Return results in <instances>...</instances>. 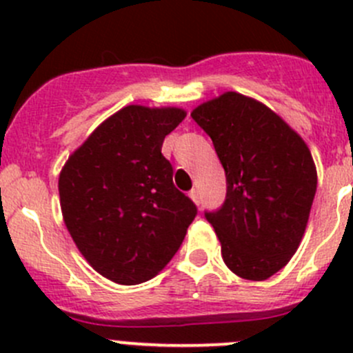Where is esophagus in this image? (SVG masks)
Returning a JSON list of instances; mask_svg holds the SVG:
<instances>
[{
	"label": "esophagus",
	"instance_id": "34e87169",
	"mask_svg": "<svg viewBox=\"0 0 353 353\" xmlns=\"http://www.w3.org/2000/svg\"><path fill=\"white\" fill-rule=\"evenodd\" d=\"M190 198L193 199L194 205H199V193H198V190H191L190 191Z\"/></svg>",
	"mask_w": 353,
	"mask_h": 353
}]
</instances>
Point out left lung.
Wrapping results in <instances>:
<instances>
[{"label":"left lung","instance_id":"obj_1","mask_svg":"<svg viewBox=\"0 0 353 353\" xmlns=\"http://www.w3.org/2000/svg\"><path fill=\"white\" fill-rule=\"evenodd\" d=\"M191 117L212 138L225 170V201L205 213L223 261L241 279H270L305 232L318 186L311 152L279 114L237 92L203 102Z\"/></svg>","mask_w":353,"mask_h":353}]
</instances>
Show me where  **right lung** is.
<instances>
[{
  "label": "right lung",
  "instance_id": "obj_1",
  "mask_svg": "<svg viewBox=\"0 0 353 353\" xmlns=\"http://www.w3.org/2000/svg\"><path fill=\"white\" fill-rule=\"evenodd\" d=\"M179 108L126 105L99 124L59 174L65 225L92 268L110 282L154 279L183 244L196 205L172 183L163 138Z\"/></svg>",
  "mask_w": 353,
  "mask_h": 353
}]
</instances>
